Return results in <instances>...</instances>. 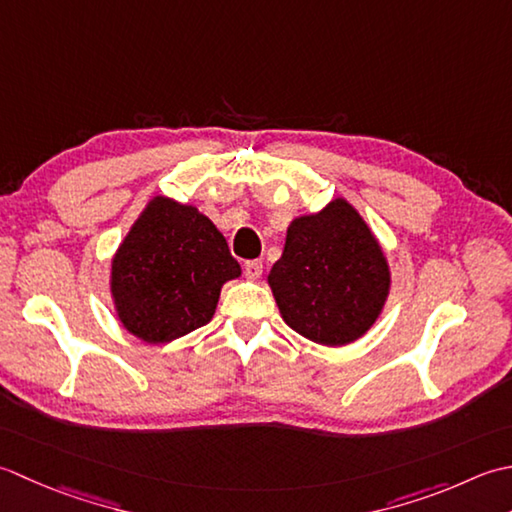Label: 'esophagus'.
Masks as SVG:
<instances>
[{
	"label": "esophagus",
	"mask_w": 512,
	"mask_h": 512,
	"mask_svg": "<svg viewBox=\"0 0 512 512\" xmlns=\"http://www.w3.org/2000/svg\"><path fill=\"white\" fill-rule=\"evenodd\" d=\"M243 269H245V276L249 280H258L260 276H263V263H260V260H247Z\"/></svg>",
	"instance_id": "esophagus-1"
}]
</instances>
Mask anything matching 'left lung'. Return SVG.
I'll use <instances>...</instances> for the list:
<instances>
[{"label": "left lung", "mask_w": 512, "mask_h": 512, "mask_svg": "<svg viewBox=\"0 0 512 512\" xmlns=\"http://www.w3.org/2000/svg\"><path fill=\"white\" fill-rule=\"evenodd\" d=\"M267 283L291 329L325 347H342L362 338L382 314L391 271L356 207L336 198L318 214L291 221Z\"/></svg>", "instance_id": "1"}]
</instances>
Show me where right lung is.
<instances>
[{
	"label": "right lung",
	"mask_w": 512,
	"mask_h": 512,
	"mask_svg": "<svg viewBox=\"0 0 512 512\" xmlns=\"http://www.w3.org/2000/svg\"><path fill=\"white\" fill-rule=\"evenodd\" d=\"M238 276L241 265L210 218L154 196L112 258L110 291L132 336L165 344L207 325L221 287Z\"/></svg>",
	"instance_id": "1"
}]
</instances>
